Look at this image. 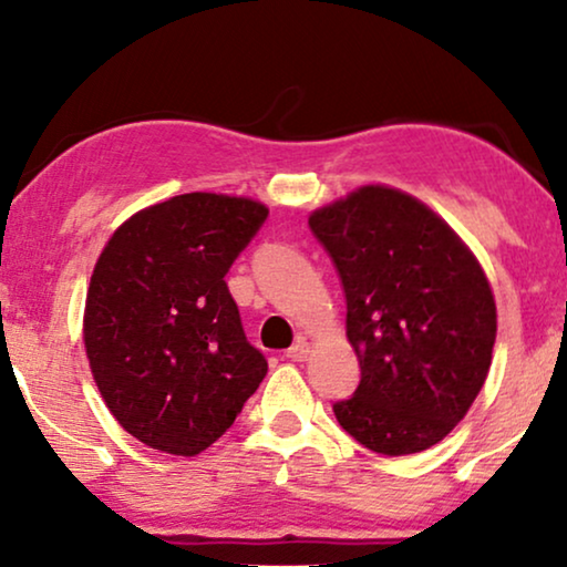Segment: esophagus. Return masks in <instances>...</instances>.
<instances>
[{"mask_svg": "<svg viewBox=\"0 0 567 567\" xmlns=\"http://www.w3.org/2000/svg\"><path fill=\"white\" fill-rule=\"evenodd\" d=\"M307 355H309L307 338H297V343H293L289 351H286V359H289V361H307Z\"/></svg>", "mask_w": 567, "mask_h": 567, "instance_id": "1", "label": "esophagus"}]
</instances>
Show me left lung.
Listing matches in <instances>:
<instances>
[{
	"label": "left lung",
	"mask_w": 567,
	"mask_h": 567,
	"mask_svg": "<svg viewBox=\"0 0 567 567\" xmlns=\"http://www.w3.org/2000/svg\"><path fill=\"white\" fill-rule=\"evenodd\" d=\"M346 293L361 382L332 405L361 446L439 444L483 390L495 343L491 284L449 224L408 193L367 185L309 216Z\"/></svg>",
	"instance_id": "8db88e82"
}]
</instances>
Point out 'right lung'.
<instances>
[{
    "instance_id": "obj_1",
    "label": "right lung",
    "mask_w": 567,
    "mask_h": 567,
    "mask_svg": "<svg viewBox=\"0 0 567 567\" xmlns=\"http://www.w3.org/2000/svg\"><path fill=\"white\" fill-rule=\"evenodd\" d=\"M266 219L258 200L185 193L107 239L90 278L84 348L107 410L142 444L200 454L266 377L224 281Z\"/></svg>"
}]
</instances>
